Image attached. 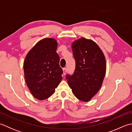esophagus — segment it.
Listing matches in <instances>:
<instances>
[{
    "mask_svg": "<svg viewBox=\"0 0 132 132\" xmlns=\"http://www.w3.org/2000/svg\"><path fill=\"white\" fill-rule=\"evenodd\" d=\"M67 72V68H63V75H65Z\"/></svg>",
    "mask_w": 132,
    "mask_h": 132,
    "instance_id": "1",
    "label": "esophagus"
}]
</instances>
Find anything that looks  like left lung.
<instances>
[{
	"instance_id": "1",
	"label": "left lung",
	"mask_w": 132,
	"mask_h": 132,
	"mask_svg": "<svg viewBox=\"0 0 132 132\" xmlns=\"http://www.w3.org/2000/svg\"><path fill=\"white\" fill-rule=\"evenodd\" d=\"M75 60L74 74L66 79L77 99L88 102L102 87L106 72V62L102 50L91 40L81 38L72 44Z\"/></svg>"
}]
</instances>
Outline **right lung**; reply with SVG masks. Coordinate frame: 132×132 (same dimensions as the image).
<instances>
[{"mask_svg":"<svg viewBox=\"0 0 132 132\" xmlns=\"http://www.w3.org/2000/svg\"><path fill=\"white\" fill-rule=\"evenodd\" d=\"M57 47L54 39L44 38L36 44L25 58L26 83L33 96L38 100L51 96L62 79Z\"/></svg>","mask_w":132,"mask_h":132,"instance_id":"1","label":"right lung"}]
</instances>
